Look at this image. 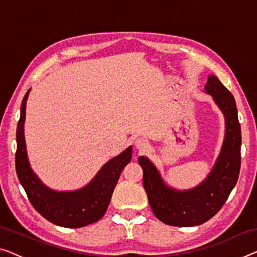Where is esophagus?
<instances>
[{
    "mask_svg": "<svg viewBox=\"0 0 257 257\" xmlns=\"http://www.w3.org/2000/svg\"><path fill=\"white\" fill-rule=\"evenodd\" d=\"M149 147V142L145 140V139H142V137H140V139H137L135 141V148L137 149V150L140 151H145Z\"/></svg>",
    "mask_w": 257,
    "mask_h": 257,
    "instance_id": "1",
    "label": "esophagus"
}]
</instances>
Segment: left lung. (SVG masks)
<instances>
[{"mask_svg": "<svg viewBox=\"0 0 257 257\" xmlns=\"http://www.w3.org/2000/svg\"><path fill=\"white\" fill-rule=\"evenodd\" d=\"M204 91L211 95L225 117V136L216 163L203 181L187 190L172 188L158 168L147 157L141 156L143 186L155 216L171 226H197L216 214L239 178L241 164V128L235 100L216 76L210 75Z\"/></svg>", "mask_w": 257, "mask_h": 257, "instance_id": "8db88e82", "label": "left lung"}]
</instances>
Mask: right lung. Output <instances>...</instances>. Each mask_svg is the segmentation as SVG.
I'll return each instance as SVG.
<instances>
[{"label":"right lung","mask_w":257,"mask_h":257,"mask_svg":"<svg viewBox=\"0 0 257 257\" xmlns=\"http://www.w3.org/2000/svg\"><path fill=\"white\" fill-rule=\"evenodd\" d=\"M29 93L30 90L22 101L16 134V172L19 182L33 208L51 223L68 228L95 223L105 214L121 172L132 160L133 147L130 145L120 155L109 159L83 188L71 191L49 188L34 173L28 158L24 123Z\"/></svg>","instance_id":"right-lung-1"}]
</instances>
